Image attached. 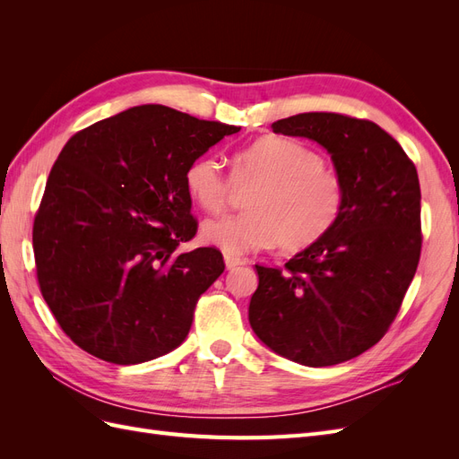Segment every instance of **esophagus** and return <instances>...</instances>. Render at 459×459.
<instances>
[{
  "mask_svg": "<svg viewBox=\"0 0 459 459\" xmlns=\"http://www.w3.org/2000/svg\"><path fill=\"white\" fill-rule=\"evenodd\" d=\"M224 258H226V268L228 270H235L238 266H241V264H245V260H241L238 256H231V255H226Z\"/></svg>",
  "mask_w": 459,
  "mask_h": 459,
  "instance_id": "34e87169",
  "label": "esophagus"
}]
</instances>
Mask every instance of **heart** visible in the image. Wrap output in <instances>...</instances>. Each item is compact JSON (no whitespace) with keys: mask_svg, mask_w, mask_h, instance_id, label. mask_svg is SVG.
<instances>
[{"mask_svg":"<svg viewBox=\"0 0 459 459\" xmlns=\"http://www.w3.org/2000/svg\"><path fill=\"white\" fill-rule=\"evenodd\" d=\"M233 182H256L247 212L203 221L201 239L230 255L277 247L300 251L337 224L344 184L317 151L293 137H262L233 155ZM193 204L214 212L226 204L231 182L212 155L193 159L184 174Z\"/></svg>","mask_w":459,"mask_h":459,"instance_id":"obj_1","label":"heart"}]
</instances>
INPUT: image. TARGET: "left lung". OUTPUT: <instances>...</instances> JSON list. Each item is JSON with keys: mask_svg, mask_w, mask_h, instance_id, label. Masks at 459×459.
Segmentation results:
<instances>
[{"mask_svg": "<svg viewBox=\"0 0 459 459\" xmlns=\"http://www.w3.org/2000/svg\"><path fill=\"white\" fill-rule=\"evenodd\" d=\"M275 134L322 145L344 184L337 224L285 270L256 266L248 322L270 351L310 368L335 366L385 335L421 255V189L404 149L375 122L304 113Z\"/></svg>", "mask_w": 459, "mask_h": 459, "instance_id": "left-lung-1", "label": "left lung"}]
</instances>
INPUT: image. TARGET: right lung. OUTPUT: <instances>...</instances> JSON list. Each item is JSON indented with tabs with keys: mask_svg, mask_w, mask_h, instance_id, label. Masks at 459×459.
Masks as SVG:
<instances>
[{
	"mask_svg": "<svg viewBox=\"0 0 459 459\" xmlns=\"http://www.w3.org/2000/svg\"><path fill=\"white\" fill-rule=\"evenodd\" d=\"M241 128L140 105L74 134L34 220L41 295L82 351L118 366L178 349L193 310L224 272L197 231L187 164Z\"/></svg>",
	"mask_w": 459,
	"mask_h": 459,
	"instance_id": "1",
	"label": "right lung"
}]
</instances>
